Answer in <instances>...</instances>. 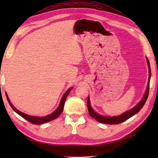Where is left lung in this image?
<instances>
[{
  "mask_svg": "<svg viewBox=\"0 0 158 158\" xmlns=\"http://www.w3.org/2000/svg\"><path fill=\"white\" fill-rule=\"evenodd\" d=\"M147 64H148L149 67V82H148V85H147V88L146 89V92L145 95L143 96V98L142 100L137 104V105L132 108V109H130L127 111L122 113V115H120L119 116H115V117H108V116H102L100 115L99 114L96 113L94 110H93L92 108L91 105H90V102H89V98L88 97V102H87V106H88V109L89 111V114L90 116L92 117L93 118H94L96 121H98V122L102 123H105V124H109V125H112V124H118L122 123L124 121L127 120V119L130 118L131 117H132L133 115H135V114H136L138 112L140 111V110L143 108V106L145 105V103L146 102V100L148 98V95H149V82H150V79H151V76H152V71H151V68H150V64L148 58H147Z\"/></svg>",
  "mask_w": 158,
  "mask_h": 158,
  "instance_id": "obj_1",
  "label": "left lung"
}]
</instances>
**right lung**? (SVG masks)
<instances>
[{
	"instance_id": "right-lung-1",
	"label": "right lung",
	"mask_w": 158,
	"mask_h": 158,
	"mask_svg": "<svg viewBox=\"0 0 158 158\" xmlns=\"http://www.w3.org/2000/svg\"><path fill=\"white\" fill-rule=\"evenodd\" d=\"M72 89H73V88H70V89L67 90L66 93H64V94L63 95L62 98L61 99V101H60V103L58 107L57 108V109L55 110V111H53L52 113L50 114V115H47L45 117L31 116V115H27V114H25V113H23L21 111H19V110L17 109L15 107L12 105L11 102H10V100H9L8 96H7V94H6V98H7V100H8L10 106H11V108L13 109V110H14L15 113H17L18 114V115H19L20 116L22 117L23 119L28 120V122H31V123L36 124V125H40V124H43V123H47V122H51V121L55 119L56 118H58V117L60 116V114H61L62 112L63 111L64 105V102H65V100L66 99V97H67V96L69 95V92L71 91Z\"/></svg>"
}]
</instances>
